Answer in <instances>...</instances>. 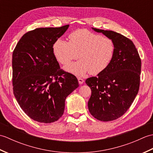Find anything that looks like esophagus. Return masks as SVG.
Segmentation results:
<instances>
[{"instance_id": "34e87169", "label": "esophagus", "mask_w": 153, "mask_h": 153, "mask_svg": "<svg viewBox=\"0 0 153 153\" xmlns=\"http://www.w3.org/2000/svg\"><path fill=\"white\" fill-rule=\"evenodd\" d=\"M78 82H79V84H83V82H84V79H82V78H81V77H78Z\"/></svg>"}]
</instances>
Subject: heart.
Here are the masks:
<instances>
[{
    "label": "heart",
    "instance_id": "1",
    "mask_svg": "<svg viewBox=\"0 0 153 153\" xmlns=\"http://www.w3.org/2000/svg\"><path fill=\"white\" fill-rule=\"evenodd\" d=\"M69 42L57 39L53 47L57 60L67 65L71 60H80L66 67V70L77 76L87 72L97 75L109 66L114 56L115 45L108 37L86 30H76L70 33Z\"/></svg>",
    "mask_w": 153,
    "mask_h": 153
}]
</instances>
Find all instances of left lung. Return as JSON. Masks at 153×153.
Segmentation results:
<instances>
[{
	"instance_id": "left-lung-1",
	"label": "left lung",
	"mask_w": 153,
	"mask_h": 153,
	"mask_svg": "<svg viewBox=\"0 0 153 153\" xmlns=\"http://www.w3.org/2000/svg\"><path fill=\"white\" fill-rule=\"evenodd\" d=\"M93 30L111 39L115 54L105 71L85 81L91 90L88 108L100 121H112L124 114L137 95L141 60L135 45L128 37L113 31Z\"/></svg>"
}]
</instances>
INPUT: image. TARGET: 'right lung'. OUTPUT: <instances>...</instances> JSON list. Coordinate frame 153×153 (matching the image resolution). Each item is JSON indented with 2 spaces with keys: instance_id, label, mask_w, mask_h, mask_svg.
Here are the masks:
<instances>
[{
  "instance_id": "add662e5",
  "label": "right lung",
  "mask_w": 153,
  "mask_h": 153,
  "mask_svg": "<svg viewBox=\"0 0 153 153\" xmlns=\"http://www.w3.org/2000/svg\"><path fill=\"white\" fill-rule=\"evenodd\" d=\"M68 27L29 31L13 51V93L23 111L35 121H57L64 114L66 98L79 86L74 75L60 69L53 50Z\"/></svg>"
}]
</instances>
